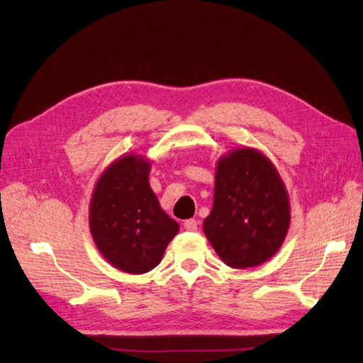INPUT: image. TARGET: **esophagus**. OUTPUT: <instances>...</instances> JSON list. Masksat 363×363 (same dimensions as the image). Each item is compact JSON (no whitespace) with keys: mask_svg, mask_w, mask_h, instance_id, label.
Listing matches in <instances>:
<instances>
[{"mask_svg":"<svg viewBox=\"0 0 363 363\" xmlns=\"http://www.w3.org/2000/svg\"><path fill=\"white\" fill-rule=\"evenodd\" d=\"M184 230L187 231H196L198 230V222L195 219H187L184 220Z\"/></svg>","mask_w":363,"mask_h":363,"instance_id":"1","label":"esophagus"}]
</instances>
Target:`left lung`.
<instances>
[{
  "instance_id": "left-lung-1",
  "label": "left lung",
  "mask_w": 363,
  "mask_h": 363,
  "mask_svg": "<svg viewBox=\"0 0 363 363\" xmlns=\"http://www.w3.org/2000/svg\"><path fill=\"white\" fill-rule=\"evenodd\" d=\"M289 227V194L272 162L247 147L222 156L203 230L225 264L259 266L279 251Z\"/></svg>"
}]
</instances>
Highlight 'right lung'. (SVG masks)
Wrapping results in <instances>:
<instances>
[{"instance_id": "1", "label": "right lung", "mask_w": 363, "mask_h": 363, "mask_svg": "<svg viewBox=\"0 0 363 363\" xmlns=\"http://www.w3.org/2000/svg\"><path fill=\"white\" fill-rule=\"evenodd\" d=\"M150 162L126 155L99 177L90 203L93 240L109 264L141 274L155 269L179 223L162 210L148 183Z\"/></svg>"}]
</instances>
